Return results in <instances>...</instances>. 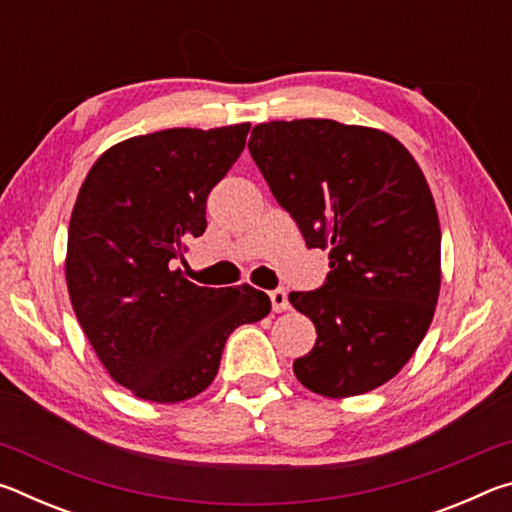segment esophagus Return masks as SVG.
Returning a JSON list of instances; mask_svg holds the SVG:
<instances>
[{
    "mask_svg": "<svg viewBox=\"0 0 512 512\" xmlns=\"http://www.w3.org/2000/svg\"><path fill=\"white\" fill-rule=\"evenodd\" d=\"M268 296H271L273 311H287L291 307L289 296H287V291H284V289H273L271 293H268Z\"/></svg>",
    "mask_w": 512,
    "mask_h": 512,
    "instance_id": "obj_1",
    "label": "esophagus"
}]
</instances>
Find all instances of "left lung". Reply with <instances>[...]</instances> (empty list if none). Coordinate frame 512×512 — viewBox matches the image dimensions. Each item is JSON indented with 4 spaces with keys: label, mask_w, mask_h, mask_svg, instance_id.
Instances as JSON below:
<instances>
[{
    "label": "left lung",
    "mask_w": 512,
    "mask_h": 512,
    "mask_svg": "<svg viewBox=\"0 0 512 512\" xmlns=\"http://www.w3.org/2000/svg\"><path fill=\"white\" fill-rule=\"evenodd\" d=\"M248 149L307 248H329L323 287L289 293L318 334L293 361L298 381L325 397L386 384L440 291V223L418 162L388 133L334 119L259 124Z\"/></svg>",
    "instance_id": "8db88e82"
}]
</instances>
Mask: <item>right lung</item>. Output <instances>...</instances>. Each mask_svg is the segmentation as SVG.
Wrapping results in <instances>:
<instances>
[{
    "label": "right lung",
    "mask_w": 512,
    "mask_h": 512,
    "mask_svg": "<svg viewBox=\"0 0 512 512\" xmlns=\"http://www.w3.org/2000/svg\"><path fill=\"white\" fill-rule=\"evenodd\" d=\"M250 124L167 128L131 137L94 162L67 232L74 314L110 377L173 404L203 393L223 345L271 300L253 287H196L180 271L185 241L207 228L212 187L244 151Z\"/></svg>",
    "instance_id": "obj_1"
}]
</instances>
